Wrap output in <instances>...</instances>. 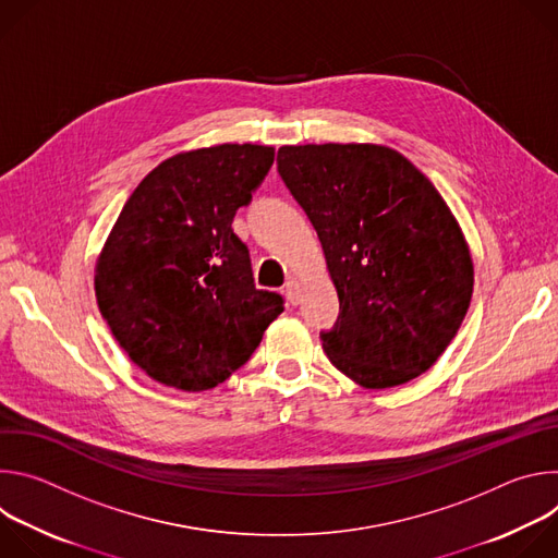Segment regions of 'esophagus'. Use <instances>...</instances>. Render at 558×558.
<instances>
[{
  "instance_id": "esophagus-1",
  "label": "esophagus",
  "mask_w": 558,
  "mask_h": 558,
  "mask_svg": "<svg viewBox=\"0 0 558 558\" xmlns=\"http://www.w3.org/2000/svg\"><path fill=\"white\" fill-rule=\"evenodd\" d=\"M284 295H287V300H289V304H293V306H298L300 304V284L295 282V280H289L287 284H284Z\"/></svg>"
}]
</instances>
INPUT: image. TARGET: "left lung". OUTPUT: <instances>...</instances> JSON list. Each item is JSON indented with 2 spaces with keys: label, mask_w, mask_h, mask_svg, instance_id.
<instances>
[{
  "label": "left lung",
  "mask_w": 558,
  "mask_h": 558,
  "mask_svg": "<svg viewBox=\"0 0 558 558\" xmlns=\"http://www.w3.org/2000/svg\"><path fill=\"white\" fill-rule=\"evenodd\" d=\"M278 172L320 238L340 315L320 340L364 388L426 373L472 298L463 233L407 156L371 143L284 145Z\"/></svg>",
  "instance_id": "1"
}]
</instances>
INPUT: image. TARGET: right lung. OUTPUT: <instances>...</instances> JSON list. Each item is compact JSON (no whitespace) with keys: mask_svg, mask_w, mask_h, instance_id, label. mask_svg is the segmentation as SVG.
Instances as JSON below:
<instances>
[{"mask_svg":"<svg viewBox=\"0 0 558 558\" xmlns=\"http://www.w3.org/2000/svg\"><path fill=\"white\" fill-rule=\"evenodd\" d=\"M274 156L252 143L177 154L123 205L95 289L112 336L151 379L190 392L222 384L284 311L280 293L256 289L231 229Z\"/></svg>","mask_w":558,"mask_h":558,"instance_id":"add662e5","label":"right lung"}]
</instances>
